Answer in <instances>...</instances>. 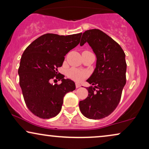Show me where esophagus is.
Returning <instances> with one entry per match:
<instances>
[{
	"label": "esophagus",
	"mask_w": 149,
	"mask_h": 149,
	"mask_svg": "<svg viewBox=\"0 0 149 149\" xmlns=\"http://www.w3.org/2000/svg\"><path fill=\"white\" fill-rule=\"evenodd\" d=\"M75 87H76V88H79V87H81V85L79 84V83H75Z\"/></svg>",
	"instance_id": "esophagus-1"
}]
</instances>
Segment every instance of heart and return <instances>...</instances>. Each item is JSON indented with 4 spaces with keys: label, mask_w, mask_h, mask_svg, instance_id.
<instances>
[{
    "label": "heart",
    "mask_w": 149,
    "mask_h": 149,
    "mask_svg": "<svg viewBox=\"0 0 149 149\" xmlns=\"http://www.w3.org/2000/svg\"><path fill=\"white\" fill-rule=\"evenodd\" d=\"M67 75L70 78L75 81H81L83 78L87 76V73L84 71H81L76 68H71L68 70Z\"/></svg>",
    "instance_id": "b5f03b06"
}]
</instances>
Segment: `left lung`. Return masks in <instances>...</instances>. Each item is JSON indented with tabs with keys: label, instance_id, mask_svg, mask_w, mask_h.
<instances>
[{
	"label": "left lung",
	"instance_id": "obj_1",
	"mask_svg": "<svg viewBox=\"0 0 149 149\" xmlns=\"http://www.w3.org/2000/svg\"><path fill=\"white\" fill-rule=\"evenodd\" d=\"M87 42L97 57L96 68L87 80L94 87H87L88 96L79 102L85 117L100 119L115 111L126 83L125 54L113 38L98 29L86 30L80 45Z\"/></svg>",
	"mask_w": 149,
	"mask_h": 149
}]
</instances>
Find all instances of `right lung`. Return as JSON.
<instances>
[{
    "label": "right lung",
    "mask_w": 149,
    "mask_h": 149,
    "mask_svg": "<svg viewBox=\"0 0 149 149\" xmlns=\"http://www.w3.org/2000/svg\"><path fill=\"white\" fill-rule=\"evenodd\" d=\"M81 35L47 33L24 52L18 69L19 85L26 104L34 115L42 119L56 117L62 109L64 95L75 89L74 83L64 79L58 68L62 66L64 56L78 45ZM54 78L62 79V83L52 84Z\"/></svg>",
    "instance_id": "1"
}]
</instances>
